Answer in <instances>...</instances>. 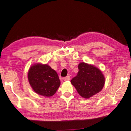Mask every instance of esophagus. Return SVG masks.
Listing matches in <instances>:
<instances>
[{"label":"esophagus","instance_id":"1","mask_svg":"<svg viewBox=\"0 0 131 131\" xmlns=\"http://www.w3.org/2000/svg\"><path fill=\"white\" fill-rule=\"evenodd\" d=\"M70 76H67L63 78V81H70Z\"/></svg>","mask_w":131,"mask_h":131}]
</instances>
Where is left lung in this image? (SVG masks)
I'll list each match as a JSON object with an SVG mask.
<instances>
[{"mask_svg":"<svg viewBox=\"0 0 131 131\" xmlns=\"http://www.w3.org/2000/svg\"><path fill=\"white\" fill-rule=\"evenodd\" d=\"M78 70L77 75L71 79V83L82 97L88 99L102 90L105 78L100 69L91 64L81 62Z\"/></svg>","mask_w":131,"mask_h":131,"instance_id":"1","label":"left lung"}]
</instances>
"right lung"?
Instances as JSON below:
<instances>
[{
    "instance_id": "add662e5",
    "label": "right lung",
    "mask_w": 131,
    "mask_h": 131,
    "mask_svg": "<svg viewBox=\"0 0 131 131\" xmlns=\"http://www.w3.org/2000/svg\"><path fill=\"white\" fill-rule=\"evenodd\" d=\"M28 79L33 90L46 98L53 96L61 84L57 72L48 64H33L28 70Z\"/></svg>"
}]
</instances>
